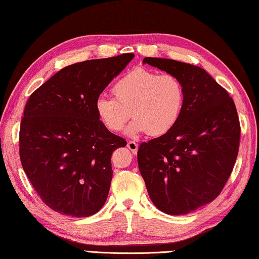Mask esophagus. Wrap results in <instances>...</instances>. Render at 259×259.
<instances>
[{
	"label": "esophagus",
	"mask_w": 259,
	"mask_h": 259,
	"mask_svg": "<svg viewBox=\"0 0 259 259\" xmlns=\"http://www.w3.org/2000/svg\"><path fill=\"white\" fill-rule=\"evenodd\" d=\"M128 148L129 150L134 153V154H136V153H137V151H138V144L136 143V142H133V140H129L128 142Z\"/></svg>",
	"instance_id": "34e87169"
}]
</instances>
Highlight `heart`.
<instances>
[{"mask_svg": "<svg viewBox=\"0 0 259 259\" xmlns=\"http://www.w3.org/2000/svg\"><path fill=\"white\" fill-rule=\"evenodd\" d=\"M112 93L114 98L100 96L95 103L99 121L112 133L123 130L133 117L130 135H165L177 125L185 107V88L176 75L144 67L117 78Z\"/></svg>", "mask_w": 259, "mask_h": 259, "instance_id": "b5f03b06", "label": "heart"}]
</instances>
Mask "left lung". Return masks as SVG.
Returning a JSON list of instances; mask_svg holds the SVG:
<instances>
[{
    "mask_svg": "<svg viewBox=\"0 0 259 259\" xmlns=\"http://www.w3.org/2000/svg\"><path fill=\"white\" fill-rule=\"evenodd\" d=\"M143 63L176 75L186 100L171 131L139 146V171L157 209L190 213L216 199L231 176L240 145L238 112L229 93L203 68L152 57Z\"/></svg>",
    "mask_w": 259,
    "mask_h": 259,
    "instance_id": "1",
    "label": "left lung"
}]
</instances>
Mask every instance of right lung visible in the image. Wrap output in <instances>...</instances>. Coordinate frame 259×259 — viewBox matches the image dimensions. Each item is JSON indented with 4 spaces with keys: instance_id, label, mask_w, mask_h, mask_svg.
Returning <instances> with one entry per match:
<instances>
[{
    "instance_id": "obj_1",
    "label": "right lung",
    "mask_w": 259,
    "mask_h": 259,
    "mask_svg": "<svg viewBox=\"0 0 259 259\" xmlns=\"http://www.w3.org/2000/svg\"><path fill=\"white\" fill-rule=\"evenodd\" d=\"M134 57L69 65L29 96L20 123V161L34 190L55 211L89 217L106 202L111 157L126 142L105 128L95 103Z\"/></svg>"
}]
</instances>
